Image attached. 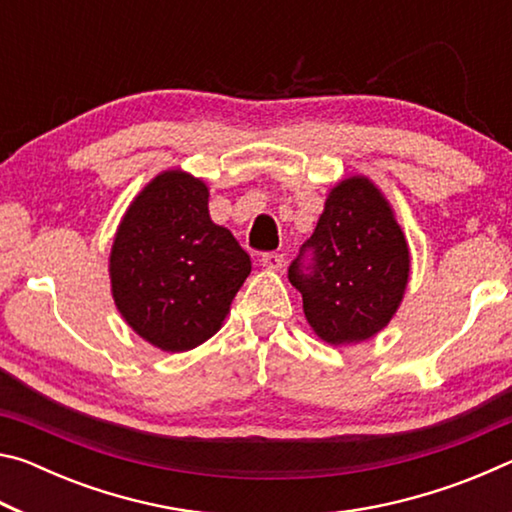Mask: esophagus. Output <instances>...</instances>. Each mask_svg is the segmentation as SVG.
<instances>
[{
    "instance_id": "1",
    "label": "esophagus",
    "mask_w": 512,
    "mask_h": 512,
    "mask_svg": "<svg viewBox=\"0 0 512 512\" xmlns=\"http://www.w3.org/2000/svg\"><path fill=\"white\" fill-rule=\"evenodd\" d=\"M259 262H262V266L266 268V271H280V268L284 266V255H280V253H264Z\"/></svg>"
}]
</instances>
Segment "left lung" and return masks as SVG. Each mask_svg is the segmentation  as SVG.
<instances>
[{"mask_svg": "<svg viewBox=\"0 0 512 512\" xmlns=\"http://www.w3.org/2000/svg\"><path fill=\"white\" fill-rule=\"evenodd\" d=\"M309 247L312 264L301 271ZM411 273L409 244L381 189L366 176L332 187L314 235L289 266L302 309L318 339L329 345L368 341L400 309Z\"/></svg>", "mask_w": 512, "mask_h": 512, "instance_id": "left-lung-1", "label": "left lung"}]
</instances>
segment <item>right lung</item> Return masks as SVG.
<instances>
[{"label": "right lung", "instance_id": "add662e5", "mask_svg": "<svg viewBox=\"0 0 512 512\" xmlns=\"http://www.w3.org/2000/svg\"><path fill=\"white\" fill-rule=\"evenodd\" d=\"M210 189L183 169L155 176L133 198L110 250V291L135 334L185 352L219 332L250 257L207 210Z\"/></svg>", "mask_w": 512, "mask_h": 512}]
</instances>
